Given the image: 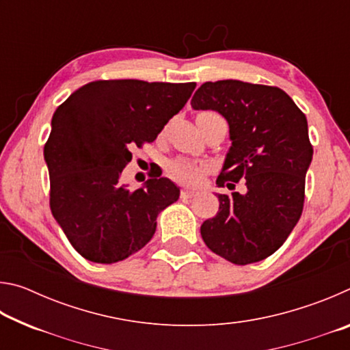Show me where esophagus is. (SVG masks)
I'll list each match as a JSON object with an SVG mask.
<instances>
[{"instance_id": "obj_1", "label": "esophagus", "mask_w": 350, "mask_h": 350, "mask_svg": "<svg viewBox=\"0 0 350 350\" xmlns=\"http://www.w3.org/2000/svg\"><path fill=\"white\" fill-rule=\"evenodd\" d=\"M196 189H191V188H183L182 191H180V198H183V199H189V198H193V196H196Z\"/></svg>"}]
</instances>
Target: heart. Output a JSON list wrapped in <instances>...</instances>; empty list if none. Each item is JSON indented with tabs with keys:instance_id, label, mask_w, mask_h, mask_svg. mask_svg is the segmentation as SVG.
Returning a JSON list of instances; mask_svg holds the SVG:
<instances>
[{
	"instance_id": "heart-1",
	"label": "heart",
	"mask_w": 350,
	"mask_h": 350,
	"mask_svg": "<svg viewBox=\"0 0 350 350\" xmlns=\"http://www.w3.org/2000/svg\"><path fill=\"white\" fill-rule=\"evenodd\" d=\"M200 173H202V167L187 159H176L168 165V174L183 183L198 182Z\"/></svg>"
}]
</instances>
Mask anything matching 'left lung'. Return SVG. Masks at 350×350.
Masks as SVG:
<instances>
[{
	"instance_id": "left-lung-1",
	"label": "left lung",
	"mask_w": 350,
	"mask_h": 350,
	"mask_svg": "<svg viewBox=\"0 0 350 350\" xmlns=\"http://www.w3.org/2000/svg\"><path fill=\"white\" fill-rule=\"evenodd\" d=\"M191 106L228 122L232 146L217 185H245L244 193L217 194L219 211L200 225L204 242L238 265L269 258L303 213L313 156L306 116L280 88L239 80L204 83Z\"/></svg>"
}]
</instances>
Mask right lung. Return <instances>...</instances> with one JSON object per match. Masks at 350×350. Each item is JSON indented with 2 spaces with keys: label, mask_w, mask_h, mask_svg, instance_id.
Here are the masks:
<instances>
[{
  "label": "right lung",
  "mask_w": 350,
  "mask_h": 350,
  "mask_svg": "<svg viewBox=\"0 0 350 350\" xmlns=\"http://www.w3.org/2000/svg\"><path fill=\"white\" fill-rule=\"evenodd\" d=\"M196 83L91 81L58 106L44 145L51 211L83 258L126 259L151 241L157 215L179 199L167 177L129 189L120 182L131 148L157 137Z\"/></svg>",
  "instance_id": "right-lung-1"
}]
</instances>
